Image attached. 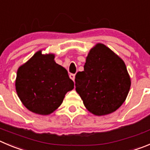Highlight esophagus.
Returning a JSON list of instances; mask_svg holds the SVG:
<instances>
[{"label": "esophagus", "instance_id": "34e87169", "mask_svg": "<svg viewBox=\"0 0 150 150\" xmlns=\"http://www.w3.org/2000/svg\"><path fill=\"white\" fill-rule=\"evenodd\" d=\"M69 78H71V79L72 80V81H75V74H70V75H69Z\"/></svg>", "mask_w": 150, "mask_h": 150}]
</instances>
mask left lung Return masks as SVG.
I'll return each mask as SVG.
<instances>
[{
  "instance_id": "8db88e82",
  "label": "left lung",
  "mask_w": 150,
  "mask_h": 150,
  "mask_svg": "<svg viewBox=\"0 0 150 150\" xmlns=\"http://www.w3.org/2000/svg\"><path fill=\"white\" fill-rule=\"evenodd\" d=\"M83 72L75 75V89L95 115L114 112L128 96L131 79L124 61L103 43L92 47Z\"/></svg>"
}]
</instances>
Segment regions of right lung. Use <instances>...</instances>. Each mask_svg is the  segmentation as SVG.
Returning a JSON list of instances; mask_svg holds the SVG:
<instances>
[{
    "instance_id": "add662e5",
    "label": "right lung",
    "mask_w": 150,
    "mask_h": 150,
    "mask_svg": "<svg viewBox=\"0 0 150 150\" xmlns=\"http://www.w3.org/2000/svg\"><path fill=\"white\" fill-rule=\"evenodd\" d=\"M74 82L67 69L54 61V54L39 50L19 67L15 79L18 98L29 111L48 115L55 111Z\"/></svg>"
}]
</instances>
